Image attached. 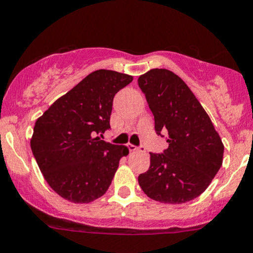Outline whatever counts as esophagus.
Masks as SVG:
<instances>
[{
    "mask_svg": "<svg viewBox=\"0 0 253 253\" xmlns=\"http://www.w3.org/2000/svg\"><path fill=\"white\" fill-rule=\"evenodd\" d=\"M127 148H128V150L131 152H133V151H137V150H139L140 148H138V146H135V145H133V144H128V145H127Z\"/></svg>",
    "mask_w": 253,
    "mask_h": 253,
    "instance_id": "1",
    "label": "esophagus"
}]
</instances>
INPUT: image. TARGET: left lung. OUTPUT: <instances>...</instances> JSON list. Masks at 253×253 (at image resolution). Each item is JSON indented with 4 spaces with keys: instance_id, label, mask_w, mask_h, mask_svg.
<instances>
[{
    "instance_id": "8db88e82",
    "label": "left lung",
    "mask_w": 253,
    "mask_h": 253,
    "mask_svg": "<svg viewBox=\"0 0 253 253\" xmlns=\"http://www.w3.org/2000/svg\"><path fill=\"white\" fill-rule=\"evenodd\" d=\"M154 114L155 131L168 132V149L150 152V168L138 176L146 196L181 204L201 196L217 174L224 146L209 115L184 80L165 68L138 78Z\"/></svg>"
}]
</instances>
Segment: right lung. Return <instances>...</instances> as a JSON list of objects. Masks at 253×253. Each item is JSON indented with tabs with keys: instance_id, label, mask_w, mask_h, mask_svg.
<instances>
[{
	"instance_id": "add662e5",
	"label": "right lung",
	"mask_w": 253,
	"mask_h": 253,
	"mask_svg": "<svg viewBox=\"0 0 253 253\" xmlns=\"http://www.w3.org/2000/svg\"><path fill=\"white\" fill-rule=\"evenodd\" d=\"M132 80L115 71L92 72L36 121L33 156L44 179L62 198L90 203L109 188L128 148L97 135L110 128L114 96Z\"/></svg>"
}]
</instances>
